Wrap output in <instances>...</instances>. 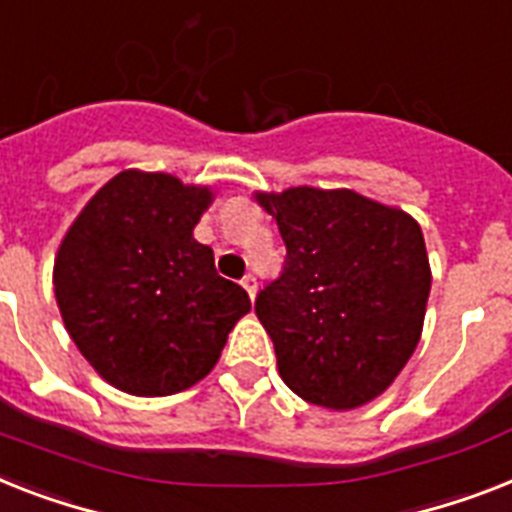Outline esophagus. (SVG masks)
Returning <instances> with one entry per match:
<instances>
[{"label": "esophagus", "instance_id": "1", "mask_svg": "<svg viewBox=\"0 0 512 512\" xmlns=\"http://www.w3.org/2000/svg\"><path fill=\"white\" fill-rule=\"evenodd\" d=\"M242 286H244V292L249 294V299H255V294H257V278L252 276V273H247V276L242 278Z\"/></svg>", "mask_w": 512, "mask_h": 512}]
</instances>
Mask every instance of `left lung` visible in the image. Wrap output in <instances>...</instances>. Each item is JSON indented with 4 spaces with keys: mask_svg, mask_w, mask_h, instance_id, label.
<instances>
[{
    "mask_svg": "<svg viewBox=\"0 0 512 512\" xmlns=\"http://www.w3.org/2000/svg\"><path fill=\"white\" fill-rule=\"evenodd\" d=\"M286 244L255 313L297 397L336 413L392 386L421 342L431 265L413 215L352 189L255 191Z\"/></svg>",
    "mask_w": 512,
    "mask_h": 512,
    "instance_id": "obj_1",
    "label": "left lung"
}]
</instances>
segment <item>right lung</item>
Masks as SVG:
<instances>
[{
    "mask_svg": "<svg viewBox=\"0 0 512 512\" xmlns=\"http://www.w3.org/2000/svg\"><path fill=\"white\" fill-rule=\"evenodd\" d=\"M213 199L210 186L131 168L62 236L52 273L62 323L120 392L165 397L202 381L252 307L194 239Z\"/></svg>",
    "mask_w": 512,
    "mask_h": 512,
    "instance_id": "add662e5",
    "label": "right lung"
}]
</instances>
